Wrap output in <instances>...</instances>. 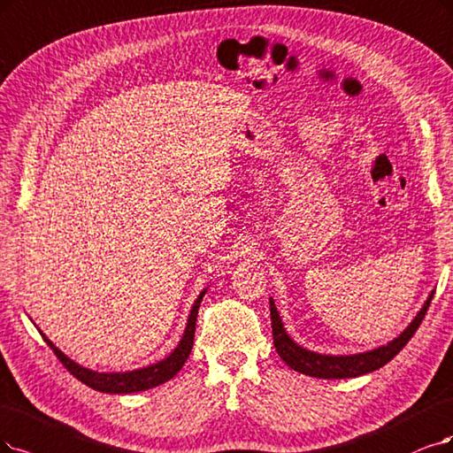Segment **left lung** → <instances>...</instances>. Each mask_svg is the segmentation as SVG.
I'll return each mask as SVG.
<instances>
[{
	"mask_svg": "<svg viewBox=\"0 0 453 453\" xmlns=\"http://www.w3.org/2000/svg\"><path fill=\"white\" fill-rule=\"evenodd\" d=\"M433 293L427 296V300L424 303L422 310L416 313L414 319L411 321V325L399 334L397 338H394L392 342H388L387 345H380L377 349L365 350V353H358V355H319L313 353V350H308L304 347H300L298 343H295L291 340V336L288 334V330L283 328L281 317L276 310L274 300L271 298V321H273V338H274V347L278 350L280 358L286 362L291 370L304 373L310 377H317V379H350V377H360L365 373H372L379 367H382L384 364H388L401 349H403L409 340L414 336V332L420 326L422 319L426 317V311L431 304Z\"/></svg>",
	"mask_w": 453,
	"mask_h": 453,
	"instance_id": "obj_1",
	"label": "left lung"
}]
</instances>
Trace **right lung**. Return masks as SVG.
Returning <instances> with one entry per match:
<instances>
[{"label": "right lung", "mask_w": 453, "mask_h": 453, "mask_svg": "<svg viewBox=\"0 0 453 453\" xmlns=\"http://www.w3.org/2000/svg\"><path fill=\"white\" fill-rule=\"evenodd\" d=\"M207 293V289H203L199 293V296L196 298V303L190 310L188 321H187V328L182 332V338L179 342V345L172 350V355H167L164 360L150 364L147 367H140V370L134 372H117V373H100V372H93L83 367L80 364H76L74 360H71L65 353L50 342L44 334L41 332L42 340L48 343V347L54 350V355L59 358V362L69 370L78 380H81L83 384H88L89 388L104 392V394H132V392H143L149 388H155L158 384H164L170 379H173L180 367L187 362L192 345H194V334H196V321H197V310L201 300H203V295Z\"/></svg>", "instance_id": "obj_1"}]
</instances>
